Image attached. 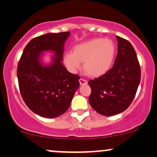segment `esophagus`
I'll list each match as a JSON object with an SVG mask.
<instances>
[{
  "instance_id": "34e87169",
  "label": "esophagus",
  "mask_w": 157,
  "mask_h": 157,
  "mask_svg": "<svg viewBox=\"0 0 157 157\" xmlns=\"http://www.w3.org/2000/svg\"><path fill=\"white\" fill-rule=\"evenodd\" d=\"M79 82H80V85H86V84H87V80L83 78H80V80H79Z\"/></svg>"
}]
</instances>
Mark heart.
<instances>
[{
	"mask_svg": "<svg viewBox=\"0 0 157 157\" xmlns=\"http://www.w3.org/2000/svg\"><path fill=\"white\" fill-rule=\"evenodd\" d=\"M115 52V44L109 39L97 38L77 44L73 53L64 56L65 64L71 71L83 68L88 75L98 77L106 73L113 64Z\"/></svg>",
	"mask_w": 157,
	"mask_h": 157,
	"instance_id": "1",
	"label": "heart"
}]
</instances>
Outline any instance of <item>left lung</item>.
<instances>
[{"instance_id": "left-lung-1", "label": "left lung", "mask_w": 157, "mask_h": 157, "mask_svg": "<svg viewBox=\"0 0 157 157\" xmlns=\"http://www.w3.org/2000/svg\"><path fill=\"white\" fill-rule=\"evenodd\" d=\"M116 39L118 53L113 66L88 82L92 89L89 104L105 116L118 114L130 106L141 80L140 65L131 43L118 36Z\"/></svg>"}]
</instances>
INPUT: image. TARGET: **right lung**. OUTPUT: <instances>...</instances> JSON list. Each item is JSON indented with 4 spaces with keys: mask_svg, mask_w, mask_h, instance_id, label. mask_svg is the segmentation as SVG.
I'll use <instances>...</instances> for the list:
<instances>
[{
    "mask_svg": "<svg viewBox=\"0 0 157 157\" xmlns=\"http://www.w3.org/2000/svg\"><path fill=\"white\" fill-rule=\"evenodd\" d=\"M69 32L48 33L33 38L26 45L17 68L21 95L31 111L44 118H56L69 108L80 86V76L70 73L61 63L63 44ZM55 53L52 65L40 63L42 51Z\"/></svg>",
    "mask_w": 157,
    "mask_h": 157,
    "instance_id": "1",
    "label": "right lung"
}]
</instances>
